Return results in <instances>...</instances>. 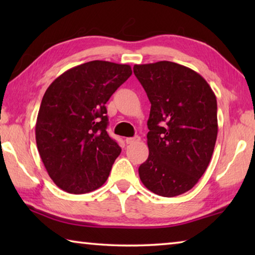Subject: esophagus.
Wrapping results in <instances>:
<instances>
[{
  "instance_id": "34e87169",
  "label": "esophagus",
  "mask_w": 255,
  "mask_h": 255,
  "mask_svg": "<svg viewBox=\"0 0 255 255\" xmlns=\"http://www.w3.org/2000/svg\"><path fill=\"white\" fill-rule=\"evenodd\" d=\"M139 140H140V137L139 136L126 138V143L127 144H135V143H138V141H139Z\"/></svg>"
}]
</instances>
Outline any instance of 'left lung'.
<instances>
[{
	"mask_svg": "<svg viewBox=\"0 0 255 255\" xmlns=\"http://www.w3.org/2000/svg\"><path fill=\"white\" fill-rule=\"evenodd\" d=\"M150 102L148 157L141 182L162 197L189 191L205 173L217 139V100L200 74L173 62L133 66Z\"/></svg>",
	"mask_w": 255,
	"mask_h": 255,
	"instance_id": "obj_1",
	"label": "left lung"
}]
</instances>
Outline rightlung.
Returning a JSON list of instances; mask_svg holds the SVG:
<instances>
[{
	"label": "right lung",
	"mask_w": 255,
	"mask_h": 255,
	"mask_svg": "<svg viewBox=\"0 0 255 255\" xmlns=\"http://www.w3.org/2000/svg\"><path fill=\"white\" fill-rule=\"evenodd\" d=\"M131 75V67L92 60L64 72L48 89L38 112V152L51 180L74 195L106 182L122 148L107 132L106 103Z\"/></svg>",
	"instance_id": "1"
}]
</instances>
